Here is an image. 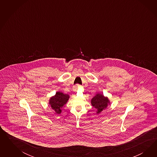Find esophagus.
<instances>
[{
    "instance_id": "34e87169",
    "label": "esophagus",
    "mask_w": 157,
    "mask_h": 157,
    "mask_svg": "<svg viewBox=\"0 0 157 157\" xmlns=\"http://www.w3.org/2000/svg\"><path fill=\"white\" fill-rule=\"evenodd\" d=\"M81 87V86L80 85L78 86H74V89H73V90L75 93H76L77 91H78V87Z\"/></svg>"
}]
</instances>
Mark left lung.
I'll use <instances>...</instances> for the list:
<instances>
[{"label": "left lung", "instance_id": "8db88e82", "mask_svg": "<svg viewBox=\"0 0 157 157\" xmlns=\"http://www.w3.org/2000/svg\"><path fill=\"white\" fill-rule=\"evenodd\" d=\"M91 104L95 108L96 113L100 114L110 104V101L108 97L98 93L91 100Z\"/></svg>", "mask_w": 157, "mask_h": 157}]
</instances>
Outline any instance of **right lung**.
Listing matches in <instances>:
<instances>
[{
  "label": "right lung",
  "instance_id": "right-lung-1",
  "mask_svg": "<svg viewBox=\"0 0 157 157\" xmlns=\"http://www.w3.org/2000/svg\"><path fill=\"white\" fill-rule=\"evenodd\" d=\"M70 98V95L62 93V91H57L55 95L50 97L48 104L52 109L54 110L56 114H60L64 105Z\"/></svg>",
  "mask_w": 157,
  "mask_h": 157
}]
</instances>
